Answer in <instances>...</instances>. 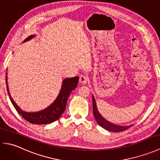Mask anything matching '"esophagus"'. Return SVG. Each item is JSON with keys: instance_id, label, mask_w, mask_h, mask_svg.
Returning <instances> with one entry per match:
<instances>
[{"instance_id": "1", "label": "esophagus", "mask_w": 160, "mask_h": 160, "mask_svg": "<svg viewBox=\"0 0 160 160\" xmlns=\"http://www.w3.org/2000/svg\"><path fill=\"white\" fill-rule=\"evenodd\" d=\"M79 82L81 84H86L87 82H88V78L87 76H84V75H82V76H80V79H79Z\"/></svg>"}]
</instances>
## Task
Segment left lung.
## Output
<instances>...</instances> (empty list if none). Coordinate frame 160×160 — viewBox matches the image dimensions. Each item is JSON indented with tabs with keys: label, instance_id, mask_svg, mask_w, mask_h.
I'll return each mask as SVG.
<instances>
[{
	"label": "left lung",
	"instance_id": "1",
	"mask_svg": "<svg viewBox=\"0 0 160 160\" xmlns=\"http://www.w3.org/2000/svg\"><path fill=\"white\" fill-rule=\"evenodd\" d=\"M92 100H93V112L95 119H96L98 124L103 128L111 132H121V131H124L125 130H127V129L130 128L131 126H132V124L128 125V126H120V125H116L115 124L111 123L110 122H108V120H106V119H104L102 116L101 114L99 113V111H98L96 102V100H95L93 95H92Z\"/></svg>",
	"mask_w": 160,
	"mask_h": 160
}]
</instances>
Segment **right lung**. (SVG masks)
Wrapping results in <instances>:
<instances>
[{
	"mask_svg": "<svg viewBox=\"0 0 160 160\" xmlns=\"http://www.w3.org/2000/svg\"><path fill=\"white\" fill-rule=\"evenodd\" d=\"M35 35H31L28 37L26 39L24 40L23 42L32 40L34 38ZM7 89H8V95L9 99L11 100L13 107L16 108L17 112L25 119V120L34 124H51L56 120H58L66 108L67 102L69 95L76 88L78 81H79V77L76 76L73 78H64L62 81V87H61L60 91L58 96H57L56 100L51 104L49 107L44 108L43 110L37 112H27L22 110L15 102L13 100L11 96H10L9 87L8 85V76H5Z\"/></svg>",
	"mask_w": 160,
	"mask_h": 160,
	"instance_id": "add662e5",
	"label": "right lung"
}]
</instances>
